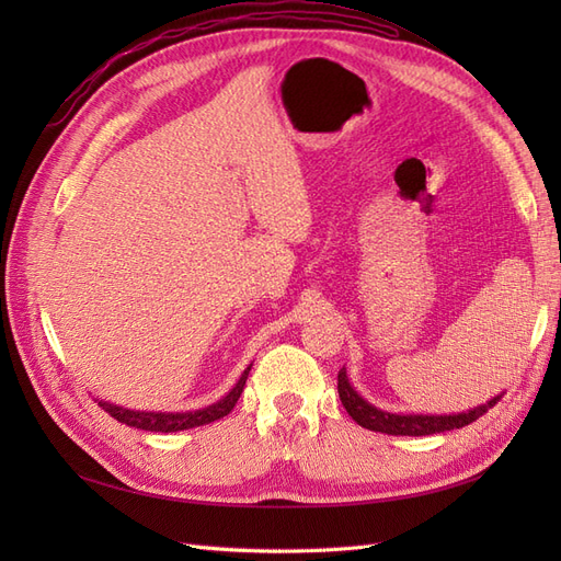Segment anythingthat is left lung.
Masks as SVG:
<instances>
[{"label": "left lung", "mask_w": 561, "mask_h": 561, "mask_svg": "<svg viewBox=\"0 0 561 561\" xmlns=\"http://www.w3.org/2000/svg\"><path fill=\"white\" fill-rule=\"evenodd\" d=\"M336 390H339V398H342V404L346 407V412L353 416V421L358 423V426H363L367 431H375V433H386V435H414V437L463 428V426H468V423L484 416L491 410V407H494L501 400V396H496L494 400L474 407V410H470V412L449 414V416L390 414V412L377 410V407H371L369 402H365L358 393H355L353 386L348 383L346 369L339 371Z\"/></svg>", "instance_id": "1"}]
</instances>
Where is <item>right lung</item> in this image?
Listing matches in <instances>:
<instances>
[{
	"label": "right lung",
	"mask_w": 561,
	"mask_h": 561,
	"mask_svg": "<svg viewBox=\"0 0 561 561\" xmlns=\"http://www.w3.org/2000/svg\"><path fill=\"white\" fill-rule=\"evenodd\" d=\"M252 367V365H250ZM250 367L243 371L239 383H236L229 396L222 398L219 402L206 407V410H198V412H184V414H159V412H133V410H124V407H116L110 402L98 400V404L103 407V410L116 419L126 423V426L133 428H140V431H151V433H178V431H190V428H198V426H206V423H213L217 419H225L231 410L233 404L239 402L243 388H245V379L250 375Z\"/></svg>",
	"instance_id": "add662e5"
}]
</instances>
